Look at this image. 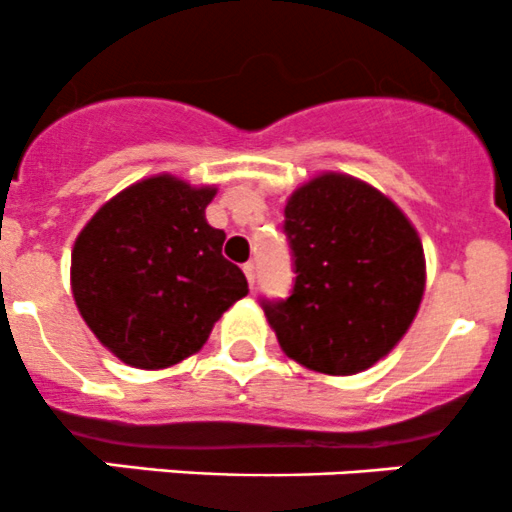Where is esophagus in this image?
Listing matches in <instances>:
<instances>
[{
    "label": "esophagus",
    "mask_w": 512,
    "mask_h": 512,
    "mask_svg": "<svg viewBox=\"0 0 512 512\" xmlns=\"http://www.w3.org/2000/svg\"><path fill=\"white\" fill-rule=\"evenodd\" d=\"M244 273H246V278H249V286L254 288V283H256V266H254V261L244 263Z\"/></svg>",
    "instance_id": "obj_1"
}]
</instances>
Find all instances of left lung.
Instances as JSON below:
<instances>
[{
    "mask_svg": "<svg viewBox=\"0 0 512 512\" xmlns=\"http://www.w3.org/2000/svg\"><path fill=\"white\" fill-rule=\"evenodd\" d=\"M283 216L296 281L288 298L261 301L283 353L328 376L366 371L421 306L418 231L381 191L333 171L298 186Z\"/></svg>",
    "mask_w": 512,
    "mask_h": 512,
    "instance_id": "8db88e82",
    "label": "left lung"
}]
</instances>
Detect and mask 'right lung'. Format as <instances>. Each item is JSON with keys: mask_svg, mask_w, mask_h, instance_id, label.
<instances>
[{"mask_svg": "<svg viewBox=\"0 0 512 512\" xmlns=\"http://www.w3.org/2000/svg\"><path fill=\"white\" fill-rule=\"evenodd\" d=\"M214 196L216 186L151 176L106 201L74 241V301L126 366L184 361L249 293L244 271L221 256L226 234L206 221Z\"/></svg>", "mask_w": 512, "mask_h": 512, "instance_id": "1", "label": "right lung"}]
</instances>
